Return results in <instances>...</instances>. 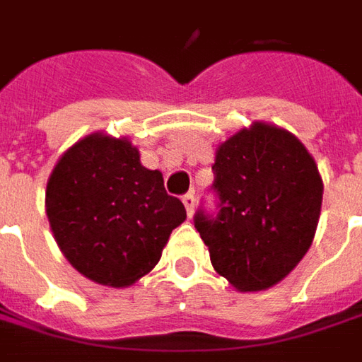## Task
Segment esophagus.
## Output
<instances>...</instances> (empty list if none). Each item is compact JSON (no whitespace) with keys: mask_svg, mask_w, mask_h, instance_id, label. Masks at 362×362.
Masks as SVG:
<instances>
[{"mask_svg":"<svg viewBox=\"0 0 362 362\" xmlns=\"http://www.w3.org/2000/svg\"><path fill=\"white\" fill-rule=\"evenodd\" d=\"M182 204L186 205L188 217H192V213H194V205H196V197H194V194H192V192L184 194V196H182Z\"/></svg>","mask_w":362,"mask_h":362,"instance_id":"34e87169","label":"esophagus"}]
</instances>
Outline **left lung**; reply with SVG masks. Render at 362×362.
Instances as JSON below:
<instances>
[{
  "instance_id": "obj_1",
  "label": "left lung",
  "mask_w": 362,
  "mask_h": 362,
  "mask_svg": "<svg viewBox=\"0 0 362 362\" xmlns=\"http://www.w3.org/2000/svg\"><path fill=\"white\" fill-rule=\"evenodd\" d=\"M211 192L194 225L215 272L238 291L279 283L310 248L322 207L318 166L303 143L281 127L254 124L221 145Z\"/></svg>"
}]
</instances>
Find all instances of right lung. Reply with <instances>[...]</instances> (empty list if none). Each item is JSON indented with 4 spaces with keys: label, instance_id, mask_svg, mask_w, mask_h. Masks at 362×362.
I'll return each mask as SVG.
<instances>
[{
    "label": "right lung",
    "instance_id": "add662e5",
    "mask_svg": "<svg viewBox=\"0 0 362 362\" xmlns=\"http://www.w3.org/2000/svg\"><path fill=\"white\" fill-rule=\"evenodd\" d=\"M46 215L77 272L127 287L157 266L186 209L166 194L163 174L139 163L132 143L96 134L67 149L52 170Z\"/></svg>",
    "mask_w": 362,
    "mask_h": 362
}]
</instances>
